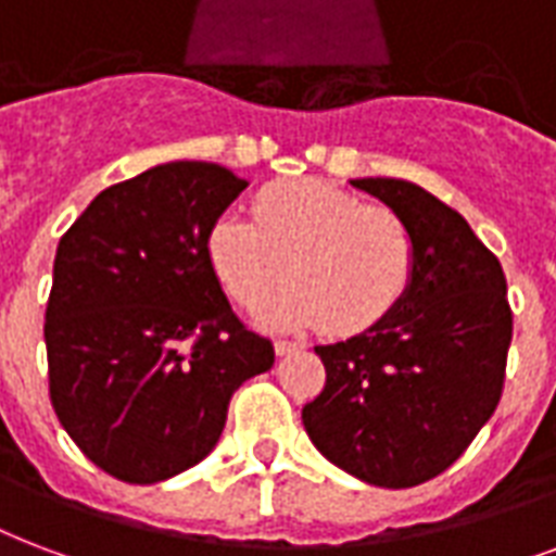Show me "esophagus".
<instances>
[{
  "instance_id": "1",
  "label": "esophagus",
  "mask_w": 556,
  "mask_h": 556,
  "mask_svg": "<svg viewBox=\"0 0 556 556\" xmlns=\"http://www.w3.org/2000/svg\"><path fill=\"white\" fill-rule=\"evenodd\" d=\"M293 352H302V342L275 340V354H278V357H283V354H293Z\"/></svg>"
}]
</instances>
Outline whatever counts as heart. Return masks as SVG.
I'll return each instance as SVG.
<instances>
[{"instance_id":"heart-1","label":"heart","mask_w":556,"mask_h":556,"mask_svg":"<svg viewBox=\"0 0 556 556\" xmlns=\"http://www.w3.org/2000/svg\"><path fill=\"white\" fill-rule=\"evenodd\" d=\"M207 261L233 302L254 311L293 278L263 323L325 325L337 337L383 323L416 273V240L402 216L331 181H278L254 195V219L223 214L207 231Z\"/></svg>"}]
</instances>
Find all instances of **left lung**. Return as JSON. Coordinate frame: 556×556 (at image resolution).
I'll list each match as a JSON object with an SVG mask.
<instances>
[{"label":"left lung","mask_w":556,"mask_h":556,"mask_svg":"<svg viewBox=\"0 0 556 556\" xmlns=\"http://www.w3.org/2000/svg\"><path fill=\"white\" fill-rule=\"evenodd\" d=\"M352 187L410 225L416 273L383 323L316 345L325 387L302 421L333 466L407 490L448 469L498 407L513 311L498 257L454 207L402 178Z\"/></svg>","instance_id":"1"}]
</instances>
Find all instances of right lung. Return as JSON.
<instances>
[{
    "label": "right lung",
    "instance_id": "add662e5",
    "mask_svg": "<svg viewBox=\"0 0 556 556\" xmlns=\"http://www.w3.org/2000/svg\"><path fill=\"white\" fill-rule=\"evenodd\" d=\"M173 161L108 187L61 237L46 304L49 399L87 460L157 483L214 452L237 387L273 369L207 261V231L245 190Z\"/></svg>",
    "mask_w": 556,
    "mask_h": 556
}]
</instances>
